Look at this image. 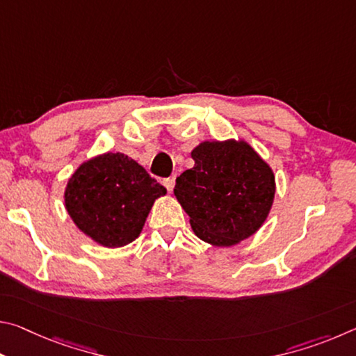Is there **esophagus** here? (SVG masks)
I'll return each mask as SVG.
<instances>
[{
  "mask_svg": "<svg viewBox=\"0 0 356 356\" xmlns=\"http://www.w3.org/2000/svg\"><path fill=\"white\" fill-rule=\"evenodd\" d=\"M163 185L166 186L168 191H172L174 190V185H176V180H174V177H170V179H165L163 180Z\"/></svg>",
  "mask_w": 356,
  "mask_h": 356,
  "instance_id": "1",
  "label": "esophagus"
}]
</instances>
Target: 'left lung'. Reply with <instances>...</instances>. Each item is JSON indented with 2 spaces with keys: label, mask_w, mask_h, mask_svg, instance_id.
Masks as SVG:
<instances>
[{
  "label": "left lung",
  "mask_w": 356,
  "mask_h": 356,
  "mask_svg": "<svg viewBox=\"0 0 356 356\" xmlns=\"http://www.w3.org/2000/svg\"><path fill=\"white\" fill-rule=\"evenodd\" d=\"M195 166L176 179V195L193 232L213 246H232L259 231L275 200V174L243 140L204 141Z\"/></svg>",
  "instance_id": "8db88e82"
}]
</instances>
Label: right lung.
I'll list each match as a JSON object with an SVG mask.
<instances>
[{
  "mask_svg": "<svg viewBox=\"0 0 356 356\" xmlns=\"http://www.w3.org/2000/svg\"><path fill=\"white\" fill-rule=\"evenodd\" d=\"M165 195V186L134 159L106 152L76 168L64 201L83 234L106 248H119L140 236L155 200Z\"/></svg>",
  "mask_w": 356,
  "mask_h": 356,
  "instance_id": "obj_1",
  "label": "right lung"
}]
</instances>
